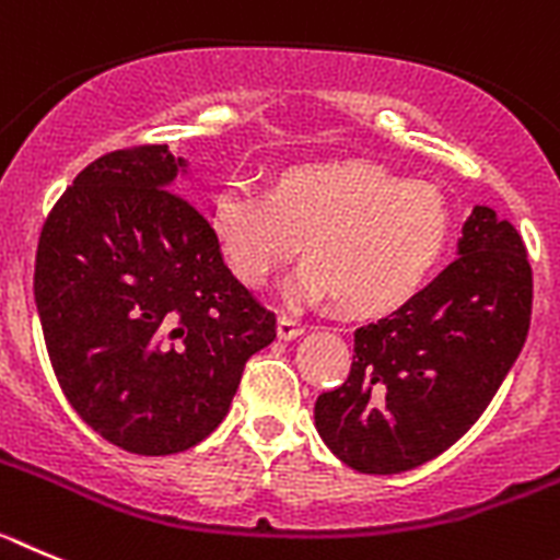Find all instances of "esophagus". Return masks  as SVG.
Returning a JSON list of instances; mask_svg holds the SVG:
<instances>
[{"mask_svg": "<svg viewBox=\"0 0 560 560\" xmlns=\"http://www.w3.org/2000/svg\"><path fill=\"white\" fill-rule=\"evenodd\" d=\"M276 331H279L281 340H292V337H299L301 331H304V324L290 315H279V326H276Z\"/></svg>", "mask_w": 560, "mask_h": 560, "instance_id": "esophagus-1", "label": "esophagus"}]
</instances>
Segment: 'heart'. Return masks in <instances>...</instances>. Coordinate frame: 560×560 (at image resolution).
I'll return each mask as SVG.
<instances>
[{"label": "heart", "mask_w": 560, "mask_h": 560, "mask_svg": "<svg viewBox=\"0 0 560 560\" xmlns=\"http://www.w3.org/2000/svg\"><path fill=\"white\" fill-rule=\"evenodd\" d=\"M209 225L243 284H265L304 243L299 299L387 315L416 299L435 270L450 209L424 180H401L374 164H320L284 173L273 192L245 178L223 180L211 195Z\"/></svg>", "instance_id": "obj_1"}]
</instances>
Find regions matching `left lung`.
I'll return each instance as SVG.
<instances>
[{
	"label": "left lung",
	"instance_id": "obj_1",
	"mask_svg": "<svg viewBox=\"0 0 560 560\" xmlns=\"http://www.w3.org/2000/svg\"><path fill=\"white\" fill-rule=\"evenodd\" d=\"M530 310L522 236L475 206L450 268L354 331L349 376L315 401L326 446L362 475H399L450 450L500 390L525 346Z\"/></svg>",
	"mask_w": 560,
	"mask_h": 560
}]
</instances>
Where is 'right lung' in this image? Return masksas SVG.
<instances>
[{"instance_id": "add662e5", "label": "right lung", "mask_w": 560, "mask_h": 560, "mask_svg": "<svg viewBox=\"0 0 560 560\" xmlns=\"http://www.w3.org/2000/svg\"><path fill=\"white\" fill-rule=\"evenodd\" d=\"M184 161L136 144L80 170L44 220L33 292L69 405L133 455L218 430L276 312L234 279L209 220L173 184Z\"/></svg>"}]
</instances>
